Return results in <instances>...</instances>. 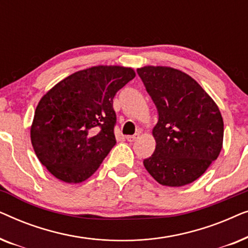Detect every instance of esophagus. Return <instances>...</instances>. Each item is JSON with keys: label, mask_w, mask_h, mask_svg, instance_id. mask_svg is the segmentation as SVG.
I'll return each instance as SVG.
<instances>
[{"label": "esophagus", "mask_w": 248, "mask_h": 248, "mask_svg": "<svg viewBox=\"0 0 248 248\" xmlns=\"http://www.w3.org/2000/svg\"><path fill=\"white\" fill-rule=\"evenodd\" d=\"M138 139H139V134L138 133L134 134V135H127V137H126V140L128 142H133L135 140H138Z\"/></svg>", "instance_id": "34e87169"}]
</instances>
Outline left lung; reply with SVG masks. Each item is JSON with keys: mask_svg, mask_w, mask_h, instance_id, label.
<instances>
[{"mask_svg": "<svg viewBox=\"0 0 248 248\" xmlns=\"http://www.w3.org/2000/svg\"><path fill=\"white\" fill-rule=\"evenodd\" d=\"M137 72L158 110L152 130L155 149L143 160L144 167L159 184L187 185L204 174L221 151L223 121L219 108L182 71L144 66Z\"/></svg>", "mask_w": 248, "mask_h": 248, "instance_id": "obj_1", "label": "left lung"}]
</instances>
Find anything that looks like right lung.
<instances>
[{
  "label": "right lung",
  "mask_w": 248,
  "mask_h": 248,
  "mask_svg": "<svg viewBox=\"0 0 248 248\" xmlns=\"http://www.w3.org/2000/svg\"><path fill=\"white\" fill-rule=\"evenodd\" d=\"M134 77L131 67L93 66L71 74L40 99L30 138L50 174L77 184L99 168L116 144L113 99Z\"/></svg>",
  "instance_id": "right-lung-1"
}]
</instances>
